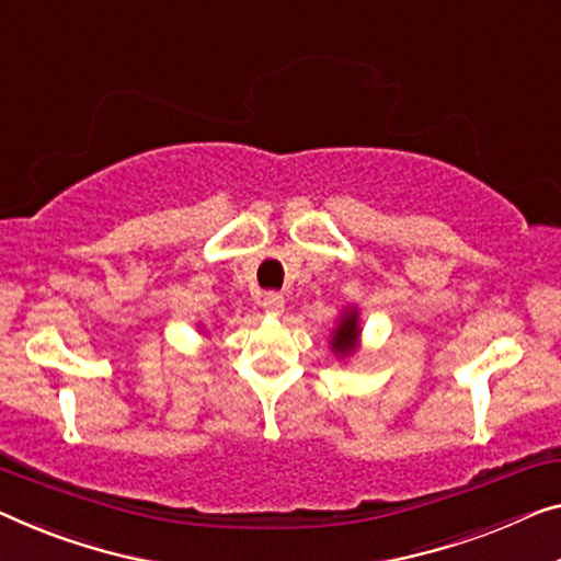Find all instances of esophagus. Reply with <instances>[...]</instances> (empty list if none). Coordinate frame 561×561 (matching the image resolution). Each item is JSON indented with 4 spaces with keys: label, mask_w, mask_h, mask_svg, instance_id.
Segmentation results:
<instances>
[{
    "label": "esophagus",
    "mask_w": 561,
    "mask_h": 561,
    "mask_svg": "<svg viewBox=\"0 0 561 561\" xmlns=\"http://www.w3.org/2000/svg\"><path fill=\"white\" fill-rule=\"evenodd\" d=\"M262 309L270 317H279L284 312V297L277 295V291H266L262 297Z\"/></svg>",
    "instance_id": "34e87169"
}]
</instances>
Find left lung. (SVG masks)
Listing matches in <instances>:
<instances>
[{
	"label": "left lung",
	"instance_id": "left-lung-1",
	"mask_svg": "<svg viewBox=\"0 0 561 561\" xmlns=\"http://www.w3.org/2000/svg\"><path fill=\"white\" fill-rule=\"evenodd\" d=\"M360 334H363V324H360V309L355 305L345 307L337 317V324L330 332V350L334 353L337 360H347L353 357L357 350H360Z\"/></svg>",
	"mask_w": 561,
	"mask_h": 561
}]
</instances>
